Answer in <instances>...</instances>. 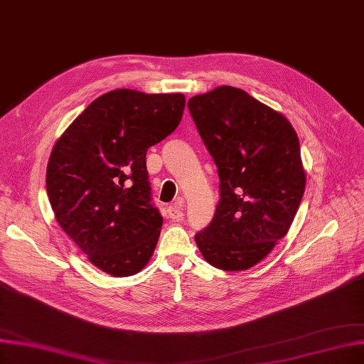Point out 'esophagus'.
Listing matches in <instances>:
<instances>
[{
  "label": "esophagus",
  "instance_id": "obj_1",
  "mask_svg": "<svg viewBox=\"0 0 364 364\" xmlns=\"http://www.w3.org/2000/svg\"><path fill=\"white\" fill-rule=\"evenodd\" d=\"M168 214H169V218L172 220H181L183 216H184V213H183V200L178 199L177 203H175L173 205H171L168 208Z\"/></svg>",
  "mask_w": 364,
  "mask_h": 364
}]
</instances>
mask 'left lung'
<instances>
[{"label":"left lung","mask_w":364,"mask_h":364,"mask_svg":"<svg viewBox=\"0 0 364 364\" xmlns=\"http://www.w3.org/2000/svg\"><path fill=\"white\" fill-rule=\"evenodd\" d=\"M189 111L219 173V204L195 241L225 272L247 270L284 238L306 187L300 142L289 121L240 88L189 99Z\"/></svg>","instance_id":"8db88e82"}]
</instances>
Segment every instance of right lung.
<instances>
[{
	"label": "right lung",
	"instance_id": "1",
	"mask_svg": "<svg viewBox=\"0 0 364 364\" xmlns=\"http://www.w3.org/2000/svg\"><path fill=\"white\" fill-rule=\"evenodd\" d=\"M183 94L114 90L90 103L50 153L46 191L55 219L91 264L126 277L150 261L164 218L146 150L178 127Z\"/></svg>",
	"mask_w": 364,
	"mask_h": 364
}]
</instances>
